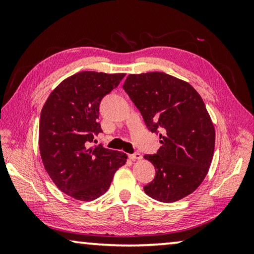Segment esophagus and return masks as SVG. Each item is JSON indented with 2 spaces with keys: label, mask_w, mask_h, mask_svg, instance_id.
Instances as JSON below:
<instances>
[{
  "label": "esophagus",
  "mask_w": 254,
  "mask_h": 254,
  "mask_svg": "<svg viewBox=\"0 0 254 254\" xmlns=\"http://www.w3.org/2000/svg\"><path fill=\"white\" fill-rule=\"evenodd\" d=\"M128 158H130L131 160H140V159H142V156H141V153L135 152V153L128 154Z\"/></svg>",
  "instance_id": "1"
}]
</instances>
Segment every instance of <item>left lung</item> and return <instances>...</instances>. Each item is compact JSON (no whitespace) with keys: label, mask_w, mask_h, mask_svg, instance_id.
Listing matches in <instances>:
<instances>
[{"label":"left lung","mask_w":254,"mask_h":254,"mask_svg":"<svg viewBox=\"0 0 254 254\" xmlns=\"http://www.w3.org/2000/svg\"><path fill=\"white\" fill-rule=\"evenodd\" d=\"M123 88L149 130L163 133L158 152L144 156L156 169L145 194L162 203L190 195L207 175L215 148L214 124L203 98L187 81L160 71L128 75Z\"/></svg>","instance_id":"8db88e82"}]
</instances>
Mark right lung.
<instances>
[{
  "label": "right lung",
  "instance_id": "right-lung-1",
  "mask_svg": "<svg viewBox=\"0 0 254 254\" xmlns=\"http://www.w3.org/2000/svg\"><path fill=\"white\" fill-rule=\"evenodd\" d=\"M126 74L80 71L63 80L41 110L39 149L56 186L72 198L94 200L110 188L126 153L102 144L89 147L102 132L97 122L102 98Z\"/></svg>",
  "mask_w": 254,
  "mask_h": 254
}]
</instances>
